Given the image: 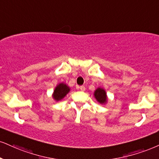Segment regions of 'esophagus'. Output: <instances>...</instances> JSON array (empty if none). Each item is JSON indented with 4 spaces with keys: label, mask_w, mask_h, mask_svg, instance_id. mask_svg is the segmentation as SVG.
I'll use <instances>...</instances> for the list:
<instances>
[{
    "label": "esophagus",
    "mask_w": 159,
    "mask_h": 159,
    "mask_svg": "<svg viewBox=\"0 0 159 159\" xmlns=\"http://www.w3.org/2000/svg\"><path fill=\"white\" fill-rule=\"evenodd\" d=\"M80 89L82 91H85V88L84 87V86H80Z\"/></svg>",
    "instance_id": "34e87169"
}]
</instances>
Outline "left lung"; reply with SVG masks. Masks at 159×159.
Here are the masks:
<instances>
[{
  "label": "left lung",
  "instance_id": "1",
  "mask_svg": "<svg viewBox=\"0 0 159 159\" xmlns=\"http://www.w3.org/2000/svg\"><path fill=\"white\" fill-rule=\"evenodd\" d=\"M95 99L99 103L105 105L107 102V96L105 90L102 88H98L93 93Z\"/></svg>",
  "mask_w": 159,
  "mask_h": 159
}]
</instances>
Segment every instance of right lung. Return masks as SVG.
<instances>
[{
	"instance_id": "add662e5",
	"label": "right lung",
	"mask_w": 159,
	"mask_h": 159,
	"mask_svg": "<svg viewBox=\"0 0 159 159\" xmlns=\"http://www.w3.org/2000/svg\"><path fill=\"white\" fill-rule=\"evenodd\" d=\"M69 91L70 87H68L66 83H59L54 90V92L52 93V97L54 100L57 102L60 101L69 93Z\"/></svg>"
}]
</instances>
